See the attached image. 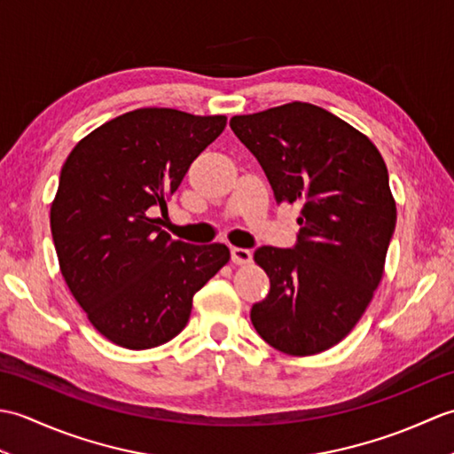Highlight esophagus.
Segmentation results:
<instances>
[{
    "label": "esophagus",
    "instance_id": "obj_1",
    "mask_svg": "<svg viewBox=\"0 0 454 454\" xmlns=\"http://www.w3.org/2000/svg\"><path fill=\"white\" fill-rule=\"evenodd\" d=\"M230 255H232V262L236 265H246L252 262V252L246 247H232V252H230Z\"/></svg>",
    "mask_w": 454,
    "mask_h": 454
}]
</instances>
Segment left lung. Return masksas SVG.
I'll return each mask as SVG.
<instances>
[{"label": "left lung", "instance_id": "1", "mask_svg": "<svg viewBox=\"0 0 454 454\" xmlns=\"http://www.w3.org/2000/svg\"><path fill=\"white\" fill-rule=\"evenodd\" d=\"M230 127L278 205L302 207L293 247L255 249L271 288L252 324L278 351L322 353L361 320L382 278L396 228L387 163L364 134L310 103L239 114Z\"/></svg>", "mask_w": 454, "mask_h": 454}]
</instances>
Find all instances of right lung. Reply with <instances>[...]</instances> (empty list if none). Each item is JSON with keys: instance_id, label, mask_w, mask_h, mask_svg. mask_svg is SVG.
Segmentation results:
<instances>
[{"instance_id": "obj_1", "label": "right lung", "mask_w": 454, "mask_h": 454, "mask_svg": "<svg viewBox=\"0 0 454 454\" xmlns=\"http://www.w3.org/2000/svg\"><path fill=\"white\" fill-rule=\"evenodd\" d=\"M226 117L137 109L105 122L72 150L51 207L64 281L90 322L127 349H152L187 325L192 296L230 259L224 244L171 239L150 218L168 212L191 163Z\"/></svg>"}]
</instances>
